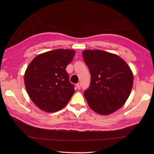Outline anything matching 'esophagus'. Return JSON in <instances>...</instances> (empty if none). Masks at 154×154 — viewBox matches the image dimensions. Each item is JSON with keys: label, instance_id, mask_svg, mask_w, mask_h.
<instances>
[{"label": "esophagus", "instance_id": "esophagus-1", "mask_svg": "<svg viewBox=\"0 0 154 154\" xmlns=\"http://www.w3.org/2000/svg\"><path fill=\"white\" fill-rule=\"evenodd\" d=\"M76 87H77V88L78 89H81V83H77V85H76Z\"/></svg>", "mask_w": 154, "mask_h": 154}]
</instances>
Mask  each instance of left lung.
<instances>
[{
	"mask_svg": "<svg viewBox=\"0 0 154 154\" xmlns=\"http://www.w3.org/2000/svg\"><path fill=\"white\" fill-rule=\"evenodd\" d=\"M91 73L90 86L84 96L92 110L101 115L110 114L126 103L133 86V73L119 55L99 50L83 51Z\"/></svg>",
	"mask_w": 154,
	"mask_h": 154,
	"instance_id": "obj_1",
	"label": "left lung"
}]
</instances>
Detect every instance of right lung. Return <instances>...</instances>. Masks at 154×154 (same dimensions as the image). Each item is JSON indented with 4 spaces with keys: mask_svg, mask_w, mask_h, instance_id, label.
Listing matches in <instances>:
<instances>
[{
    "mask_svg": "<svg viewBox=\"0 0 154 154\" xmlns=\"http://www.w3.org/2000/svg\"><path fill=\"white\" fill-rule=\"evenodd\" d=\"M75 54L72 50L57 49L37 55L29 64L24 74L26 89L39 109L54 112L67 105L75 89L65 68Z\"/></svg>",
    "mask_w": 154,
    "mask_h": 154,
    "instance_id": "1",
    "label": "right lung"
}]
</instances>
